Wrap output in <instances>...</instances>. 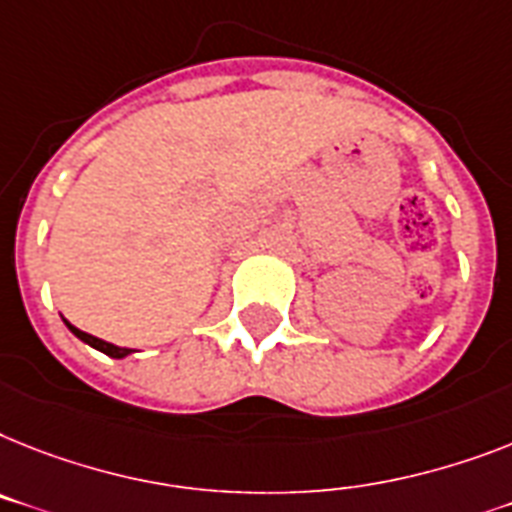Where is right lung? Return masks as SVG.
<instances>
[{"label":"right lung","instance_id":"obj_1","mask_svg":"<svg viewBox=\"0 0 512 512\" xmlns=\"http://www.w3.org/2000/svg\"><path fill=\"white\" fill-rule=\"evenodd\" d=\"M62 322H65V327L70 329V332H73V335L78 337V340H83V342H86V345H91V348H96V350H99V353H104V356H109V358H128L130 353H135V350H130V348H120V345H112V342L99 340V337L88 335V332H83V329L73 327V324L67 322V319H62Z\"/></svg>","mask_w":512,"mask_h":512}]
</instances>
